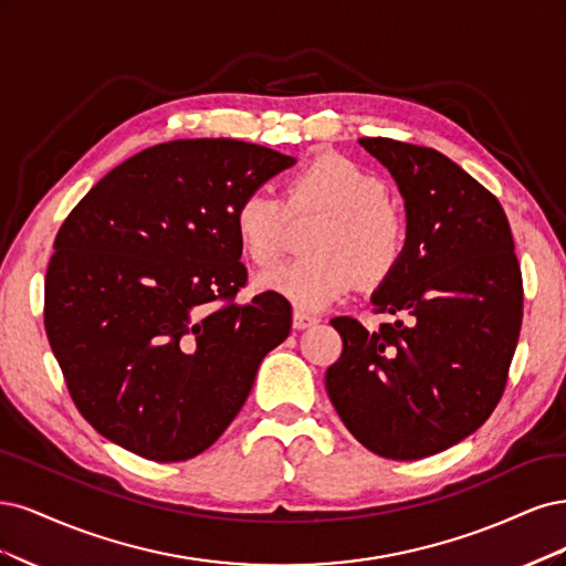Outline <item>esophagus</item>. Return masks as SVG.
<instances>
[{
    "mask_svg": "<svg viewBox=\"0 0 566 566\" xmlns=\"http://www.w3.org/2000/svg\"><path fill=\"white\" fill-rule=\"evenodd\" d=\"M317 324L315 315H307L303 310H294V329H307V326Z\"/></svg>",
    "mask_w": 566,
    "mask_h": 566,
    "instance_id": "esophagus-1",
    "label": "esophagus"
}]
</instances>
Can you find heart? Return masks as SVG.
Masks as SVG:
<instances>
[{"label": "heart", "instance_id": "b5f03b06", "mask_svg": "<svg viewBox=\"0 0 566 566\" xmlns=\"http://www.w3.org/2000/svg\"><path fill=\"white\" fill-rule=\"evenodd\" d=\"M388 184L343 155H319L286 178L282 197L247 192L234 207V234L244 256L261 268L275 263L291 216L324 218L310 237L313 256L265 270L268 291L317 310L343 298L361 280L378 284L407 249V218L390 199Z\"/></svg>", "mask_w": 566, "mask_h": 566}]
</instances>
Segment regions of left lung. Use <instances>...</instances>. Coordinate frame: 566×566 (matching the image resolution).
I'll return each instance as SVG.
<instances>
[{"label":"left lung","instance_id":"8db88e82","mask_svg":"<svg viewBox=\"0 0 566 566\" xmlns=\"http://www.w3.org/2000/svg\"><path fill=\"white\" fill-rule=\"evenodd\" d=\"M397 180L407 249L374 294V313L409 322L367 332L334 317L343 353L324 382L369 451L426 459L475 432L501 402L522 329V270L499 199L442 153L359 138Z\"/></svg>","mask_w":566,"mask_h":566}]
</instances>
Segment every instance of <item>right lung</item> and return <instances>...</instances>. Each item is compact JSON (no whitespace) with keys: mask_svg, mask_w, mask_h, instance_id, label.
Instances as JSON below:
<instances>
[{"mask_svg":"<svg viewBox=\"0 0 566 566\" xmlns=\"http://www.w3.org/2000/svg\"><path fill=\"white\" fill-rule=\"evenodd\" d=\"M296 159L180 138L122 161L67 213L44 280V329L72 402L157 463L209 449L240 413L291 305L249 284L234 207Z\"/></svg>","mask_w":566,"mask_h":566,"instance_id":"1","label":"right lung"}]
</instances>
